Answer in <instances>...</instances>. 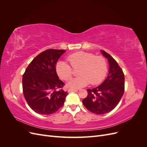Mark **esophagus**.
<instances>
[{"label": "esophagus", "mask_w": 147, "mask_h": 147, "mask_svg": "<svg viewBox=\"0 0 147 147\" xmlns=\"http://www.w3.org/2000/svg\"><path fill=\"white\" fill-rule=\"evenodd\" d=\"M75 92V91H77V90H75V89H69V90H68V92Z\"/></svg>", "instance_id": "1"}]
</instances>
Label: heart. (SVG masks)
I'll return each instance as SVG.
<instances>
[{"label": "heart", "instance_id": "obj_1", "mask_svg": "<svg viewBox=\"0 0 147 147\" xmlns=\"http://www.w3.org/2000/svg\"><path fill=\"white\" fill-rule=\"evenodd\" d=\"M67 61L74 69H77L76 78L72 80L69 85L74 88L85 86L89 83L97 84L105 78L108 71V64L106 59L102 56H94L92 53L78 51L72 53L67 57ZM59 77L65 81H68L73 76L72 69L65 61H59L56 66Z\"/></svg>", "mask_w": 147, "mask_h": 147}]
</instances>
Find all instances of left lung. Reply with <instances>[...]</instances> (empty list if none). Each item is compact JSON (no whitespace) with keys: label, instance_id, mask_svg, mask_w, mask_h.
<instances>
[{"label":"left lung","instance_id":"1","mask_svg":"<svg viewBox=\"0 0 147 147\" xmlns=\"http://www.w3.org/2000/svg\"><path fill=\"white\" fill-rule=\"evenodd\" d=\"M109 63V72L105 81L95 88L88 89L82 102L91 112L102 115L111 112L118 104L124 91V75L117 62L109 53L101 50Z\"/></svg>","mask_w":147,"mask_h":147}]
</instances>
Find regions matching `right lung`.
I'll return each instance as SVG.
<instances>
[{"label":"right lung","mask_w":147,"mask_h":147,"mask_svg":"<svg viewBox=\"0 0 147 147\" xmlns=\"http://www.w3.org/2000/svg\"><path fill=\"white\" fill-rule=\"evenodd\" d=\"M65 52L48 49L31 61L23 75V91L29 106L35 112L51 115L63 105L67 91L63 88L56 70L57 62Z\"/></svg>","instance_id":"obj_1"}]
</instances>
